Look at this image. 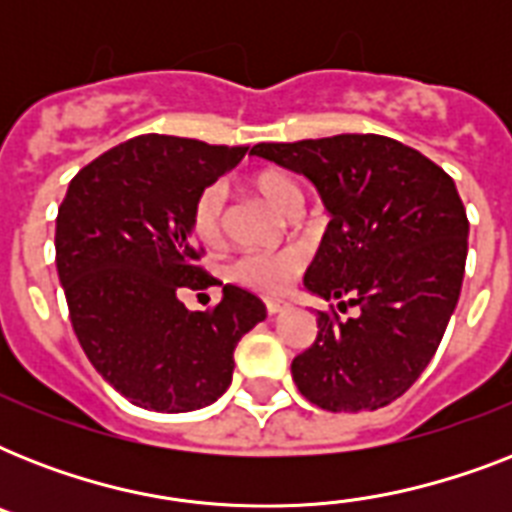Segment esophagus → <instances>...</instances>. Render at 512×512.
Here are the masks:
<instances>
[{
	"label": "esophagus",
	"instance_id": "34e87169",
	"mask_svg": "<svg viewBox=\"0 0 512 512\" xmlns=\"http://www.w3.org/2000/svg\"><path fill=\"white\" fill-rule=\"evenodd\" d=\"M265 308H268L271 316H279V313L289 311V303H284V300H265Z\"/></svg>",
	"mask_w": 512,
	"mask_h": 512
}]
</instances>
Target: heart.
<instances>
[{
    "label": "heart",
    "mask_w": 512,
    "mask_h": 512,
    "mask_svg": "<svg viewBox=\"0 0 512 512\" xmlns=\"http://www.w3.org/2000/svg\"><path fill=\"white\" fill-rule=\"evenodd\" d=\"M252 188L263 196L273 209H279L281 215H289L292 209L303 204V191L295 183V177H289L281 170H263L252 177ZM193 233L201 244L215 247L223 241V196L220 191H204L193 207L191 217ZM303 271V257L292 249H279V252H257V255L241 257L233 265V276L249 287L260 289L263 295H284L292 289Z\"/></svg>",
    "instance_id": "b5f03b06"
}]
</instances>
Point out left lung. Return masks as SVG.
Listing matches in <instances>:
<instances>
[{
    "label": "left lung",
    "instance_id": "left-lung-1",
    "mask_svg": "<svg viewBox=\"0 0 512 512\" xmlns=\"http://www.w3.org/2000/svg\"><path fill=\"white\" fill-rule=\"evenodd\" d=\"M252 154L308 177L329 212L305 289L353 319L319 311V335L292 380L327 412H372L412 388L460 300L468 215L457 185L420 151L382 135L260 143Z\"/></svg>",
    "mask_w": 512,
    "mask_h": 512
}]
</instances>
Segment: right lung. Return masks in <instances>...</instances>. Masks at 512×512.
I'll list each match as a JSON object with an SVG mask.
<instances>
[{
    "label": "right lung",
    "mask_w": 512,
    "mask_h": 512,
    "mask_svg": "<svg viewBox=\"0 0 512 512\" xmlns=\"http://www.w3.org/2000/svg\"><path fill=\"white\" fill-rule=\"evenodd\" d=\"M247 148L140 135L68 183L55 223V263L71 324L92 366L135 406L193 412L223 396L233 350L265 303L225 284L212 311L177 292L207 287L193 247V207Z\"/></svg>",
    "instance_id": "right-lung-1"
}]
</instances>
